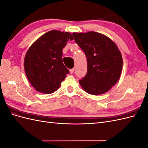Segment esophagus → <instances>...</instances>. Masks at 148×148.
<instances>
[{"instance_id": "esophagus-1", "label": "esophagus", "mask_w": 148, "mask_h": 148, "mask_svg": "<svg viewBox=\"0 0 148 148\" xmlns=\"http://www.w3.org/2000/svg\"><path fill=\"white\" fill-rule=\"evenodd\" d=\"M74 71H75L74 69H71L70 70V73H74Z\"/></svg>"}]
</instances>
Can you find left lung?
I'll list each match as a JSON object with an SVG mask.
<instances>
[{"label":"left lung","mask_w":148,"mask_h":148,"mask_svg":"<svg viewBox=\"0 0 148 148\" xmlns=\"http://www.w3.org/2000/svg\"><path fill=\"white\" fill-rule=\"evenodd\" d=\"M72 34L87 58V73L79 81L80 85L90 95L107 92L122 72L123 60L118 47L109 38L95 31Z\"/></svg>","instance_id":"left-lung-1"}]
</instances>
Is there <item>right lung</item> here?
Returning a JSON list of instances; mask_svg holds the SVG:
<instances>
[{"label":"right lung","instance_id":"add662e5","mask_svg":"<svg viewBox=\"0 0 148 148\" xmlns=\"http://www.w3.org/2000/svg\"><path fill=\"white\" fill-rule=\"evenodd\" d=\"M73 38L69 32L51 30L39 38L26 53L24 68L29 83L38 92L51 94L69 73L63 64L62 50Z\"/></svg>","mask_w":148,"mask_h":148}]
</instances>
